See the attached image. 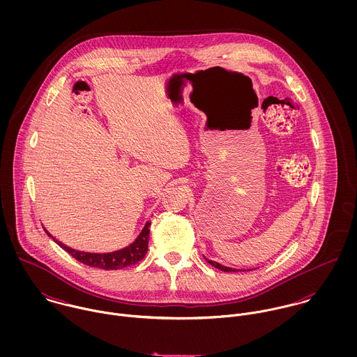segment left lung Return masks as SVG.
<instances>
[{"mask_svg":"<svg viewBox=\"0 0 357 357\" xmlns=\"http://www.w3.org/2000/svg\"><path fill=\"white\" fill-rule=\"evenodd\" d=\"M206 261L210 264V265H213L214 268H217V269H220V271H224V272H236L238 269H234V268H228V266H224V265H221V264H218V262H215V261H211V259H207L206 258ZM250 271V269H249Z\"/></svg>","mask_w":357,"mask_h":357,"instance_id":"8db88e82","label":"left lung"}]
</instances>
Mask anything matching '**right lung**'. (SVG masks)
I'll return each instance as SVG.
<instances>
[{
    "label": "right lung",
    "mask_w": 357,
    "mask_h": 357,
    "mask_svg": "<svg viewBox=\"0 0 357 357\" xmlns=\"http://www.w3.org/2000/svg\"><path fill=\"white\" fill-rule=\"evenodd\" d=\"M150 227L151 222H147L143 228V231L140 232V235L137 236V239L129 245L125 249L112 252V253H85V252H79V250H74L71 248H67L66 245H63L61 242H57L51 234L45 229V232L51 236L52 239L61 248L64 249L68 255H73L75 259H78L79 262L89 265V266H95V268H100L104 271H109V269H122L130 265H135L136 262H139L140 259H143L147 250H149V239H150Z\"/></svg>",
    "instance_id": "add662e5"
}]
</instances>
